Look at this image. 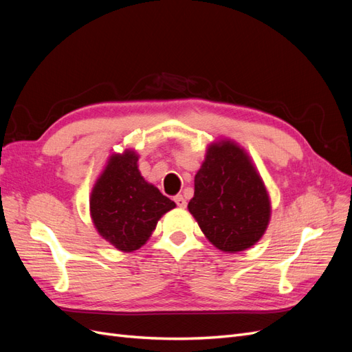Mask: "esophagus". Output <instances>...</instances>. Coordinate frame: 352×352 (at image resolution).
I'll use <instances>...</instances> for the list:
<instances>
[{"label":"esophagus","instance_id":"esophagus-1","mask_svg":"<svg viewBox=\"0 0 352 352\" xmlns=\"http://www.w3.org/2000/svg\"><path fill=\"white\" fill-rule=\"evenodd\" d=\"M175 201H176V204H177L180 208H185V207H186V199H185V197H184L182 194L175 195Z\"/></svg>","mask_w":352,"mask_h":352}]
</instances>
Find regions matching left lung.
Segmentation results:
<instances>
[{
    "label": "left lung",
    "mask_w": 352,
    "mask_h": 352,
    "mask_svg": "<svg viewBox=\"0 0 352 352\" xmlns=\"http://www.w3.org/2000/svg\"><path fill=\"white\" fill-rule=\"evenodd\" d=\"M188 210L217 250L235 254L263 238L272 217V201L245 148L221 138L207 145Z\"/></svg>",
    "instance_id": "left-lung-1"
}]
</instances>
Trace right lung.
Returning a JSON list of instances; mask_svg holds the SVG:
<instances>
[{
  "label": "right lung",
  "mask_w": 352,
  "mask_h": 352,
  "mask_svg": "<svg viewBox=\"0 0 352 352\" xmlns=\"http://www.w3.org/2000/svg\"><path fill=\"white\" fill-rule=\"evenodd\" d=\"M132 148L111 153L89 195V212L98 235L123 252L140 250L155 230L158 220L175 202L146 182Z\"/></svg>",
  "instance_id": "obj_1"
}]
</instances>
